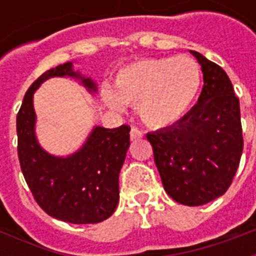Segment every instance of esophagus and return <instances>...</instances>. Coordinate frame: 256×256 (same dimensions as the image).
Segmentation results:
<instances>
[{"mask_svg": "<svg viewBox=\"0 0 256 256\" xmlns=\"http://www.w3.org/2000/svg\"><path fill=\"white\" fill-rule=\"evenodd\" d=\"M142 136H144V134H142V132H141V130H138L137 128H133L132 130H130V138L133 140V141L134 140L142 138Z\"/></svg>", "mask_w": 256, "mask_h": 256, "instance_id": "1", "label": "esophagus"}]
</instances>
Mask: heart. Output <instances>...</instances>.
<instances>
[{
	"instance_id": "heart-1",
	"label": "heart",
	"mask_w": 256,
	"mask_h": 256,
	"mask_svg": "<svg viewBox=\"0 0 256 256\" xmlns=\"http://www.w3.org/2000/svg\"><path fill=\"white\" fill-rule=\"evenodd\" d=\"M115 93L102 90L106 106L122 111L123 104L137 106L140 119L150 128L178 122L192 106L200 88V71L192 58H142L118 71Z\"/></svg>"
}]
</instances>
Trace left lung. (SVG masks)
<instances>
[{
	"label": "left lung",
	"instance_id": "obj_1",
	"mask_svg": "<svg viewBox=\"0 0 256 256\" xmlns=\"http://www.w3.org/2000/svg\"><path fill=\"white\" fill-rule=\"evenodd\" d=\"M203 71L198 102L178 122L146 134L164 190L177 203L202 206L230 186L242 154L240 102L218 64L190 50Z\"/></svg>",
	"mask_w": 256,
	"mask_h": 256
}]
</instances>
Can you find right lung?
<instances>
[{
    "label": "right lung",
    "instance_id": "add662e5",
    "mask_svg": "<svg viewBox=\"0 0 256 256\" xmlns=\"http://www.w3.org/2000/svg\"><path fill=\"white\" fill-rule=\"evenodd\" d=\"M53 76H72L89 92L97 90L92 79L74 71L71 62L44 72L31 84L16 118L22 172L48 215L78 225L102 222L114 214L119 202V172L130 146V128L96 126L78 152L67 158L48 154L36 141L32 96Z\"/></svg>",
    "mask_w": 256,
    "mask_h": 256
}]
</instances>
